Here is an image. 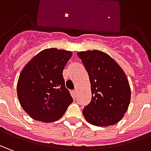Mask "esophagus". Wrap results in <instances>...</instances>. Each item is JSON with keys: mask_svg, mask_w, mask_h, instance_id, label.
Instances as JSON below:
<instances>
[{"mask_svg": "<svg viewBox=\"0 0 151 151\" xmlns=\"http://www.w3.org/2000/svg\"><path fill=\"white\" fill-rule=\"evenodd\" d=\"M76 93H77V89H74L73 91H72V95H73V96H76Z\"/></svg>", "mask_w": 151, "mask_h": 151, "instance_id": "34e87169", "label": "esophagus"}]
</instances>
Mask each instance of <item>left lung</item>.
Listing matches in <instances>:
<instances>
[{"label":"left lung","mask_w":151,"mask_h":151,"mask_svg":"<svg viewBox=\"0 0 151 151\" xmlns=\"http://www.w3.org/2000/svg\"><path fill=\"white\" fill-rule=\"evenodd\" d=\"M88 72L91 101L83 109L90 124L113 125L121 120L128 109L131 89L125 73L109 55L93 50L78 52Z\"/></svg>","instance_id":"obj_1"}]
</instances>
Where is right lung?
<instances>
[{"mask_svg": "<svg viewBox=\"0 0 151 151\" xmlns=\"http://www.w3.org/2000/svg\"><path fill=\"white\" fill-rule=\"evenodd\" d=\"M71 56L65 50H42L21 71L17 95L23 109L34 120L57 121L73 101L62 75Z\"/></svg>", "mask_w": 151, "mask_h": 151, "instance_id": "right-lung-1", "label": "right lung"}]
</instances>
